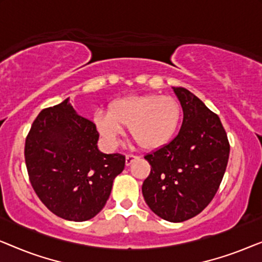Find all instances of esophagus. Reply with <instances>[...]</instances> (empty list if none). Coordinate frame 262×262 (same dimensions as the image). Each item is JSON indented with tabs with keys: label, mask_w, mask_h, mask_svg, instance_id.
I'll return each mask as SVG.
<instances>
[{
	"label": "esophagus",
	"mask_w": 262,
	"mask_h": 262,
	"mask_svg": "<svg viewBox=\"0 0 262 262\" xmlns=\"http://www.w3.org/2000/svg\"><path fill=\"white\" fill-rule=\"evenodd\" d=\"M137 159H138V156L131 155V154H128V155H126V157H125V163H126V166H130V164Z\"/></svg>",
	"instance_id": "34e87169"
}]
</instances>
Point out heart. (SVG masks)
<instances>
[{"mask_svg":"<svg viewBox=\"0 0 262 262\" xmlns=\"http://www.w3.org/2000/svg\"><path fill=\"white\" fill-rule=\"evenodd\" d=\"M181 120V103L173 96L159 94L123 96L111 103L110 112L99 111L94 117L99 134L108 144H117L124 126H128L131 137L145 150L168 144Z\"/></svg>","mask_w":262,"mask_h":262,"instance_id":"b5f03b06","label":"heart"}]
</instances>
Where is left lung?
<instances>
[{"instance_id": "obj_1", "label": "left lung", "mask_w": 262, "mask_h": 262, "mask_svg": "<svg viewBox=\"0 0 262 262\" xmlns=\"http://www.w3.org/2000/svg\"><path fill=\"white\" fill-rule=\"evenodd\" d=\"M184 111L177 137L146 154L151 170L142 186L150 210L168 222L196 216L216 194L230 152L220 117L199 98L182 87H173Z\"/></svg>"}]
</instances>
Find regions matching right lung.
<instances>
[{"mask_svg": "<svg viewBox=\"0 0 262 262\" xmlns=\"http://www.w3.org/2000/svg\"><path fill=\"white\" fill-rule=\"evenodd\" d=\"M93 121L76 113L69 99L42 110L25 143L31 185L56 216L83 222L103 209L125 156L102 154Z\"/></svg>", "mask_w": 262, "mask_h": 262, "instance_id": "obj_1", "label": "right lung"}]
</instances>
